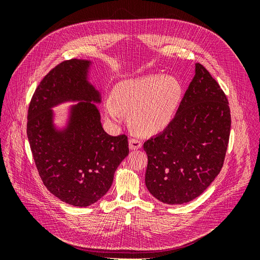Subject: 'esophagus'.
Here are the masks:
<instances>
[{"mask_svg": "<svg viewBox=\"0 0 260 260\" xmlns=\"http://www.w3.org/2000/svg\"><path fill=\"white\" fill-rule=\"evenodd\" d=\"M142 146V142L139 139H130L129 140V147L131 151H136V149H139Z\"/></svg>", "mask_w": 260, "mask_h": 260, "instance_id": "1", "label": "esophagus"}]
</instances>
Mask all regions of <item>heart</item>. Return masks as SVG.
<instances>
[{
    "instance_id": "obj_1",
    "label": "heart",
    "mask_w": 260,
    "mask_h": 260,
    "mask_svg": "<svg viewBox=\"0 0 260 260\" xmlns=\"http://www.w3.org/2000/svg\"><path fill=\"white\" fill-rule=\"evenodd\" d=\"M182 96V85L176 77L159 74L131 78L118 82L113 96L104 102V113L115 125L124 121L129 112L131 124L139 132L152 135L174 119Z\"/></svg>"
}]
</instances>
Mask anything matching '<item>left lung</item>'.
Listing matches in <instances>:
<instances>
[{
  "label": "left lung",
  "instance_id": "8db88e82",
  "mask_svg": "<svg viewBox=\"0 0 260 260\" xmlns=\"http://www.w3.org/2000/svg\"><path fill=\"white\" fill-rule=\"evenodd\" d=\"M230 128L223 91L205 67L195 64L194 78L175 118L144 143L148 192L168 205L200 196L222 168Z\"/></svg>",
  "mask_w": 260,
  "mask_h": 260
}]
</instances>
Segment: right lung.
<instances>
[{
	"label": "right lung",
	"instance_id": "add662e5",
	"mask_svg": "<svg viewBox=\"0 0 260 260\" xmlns=\"http://www.w3.org/2000/svg\"><path fill=\"white\" fill-rule=\"evenodd\" d=\"M92 66L88 59L62 61L38 85L28 111L27 136L39 175L54 196L77 207L103 198L129 154L128 138L109 136L102 125ZM65 103L74 104L58 125L52 108Z\"/></svg>",
	"mask_w": 260,
	"mask_h": 260
}]
</instances>
